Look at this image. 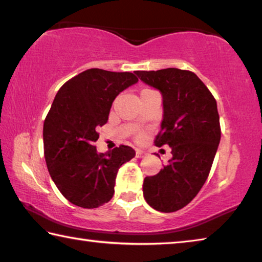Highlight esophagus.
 <instances>
[{
  "mask_svg": "<svg viewBox=\"0 0 262 262\" xmlns=\"http://www.w3.org/2000/svg\"><path fill=\"white\" fill-rule=\"evenodd\" d=\"M146 155H147V152L141 150V149H138V150H136V157H138V159H143Z\"/></svg>",
  "mask_w": 262,
  "mask_h": 262,
  "instance_id": "34e87169",
  "label": "esophagus"
}]
</instances>
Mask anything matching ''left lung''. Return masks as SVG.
I'll return each instance as SVG.
<instances>
[{
    "instance_id": "8db88e82",
    "label": "left lung",
    "mask_w": 262,
    "mask_h": 262,
    "mask_svg": "<svg viewBox=\"0 0 262 262\" xmlns=\"http://www.w3.org/2000/svg\"><path fill=\"white\" fill-rule=\"evenodd\" d=\"M135 74L162 94L163 120L155 144H167L172 154L157 175L144 178L143 197L152 209L175 212L196 197L212 167L221 142L217 102L204 82L186 70Z\"/></svg>"
}]
</instances>
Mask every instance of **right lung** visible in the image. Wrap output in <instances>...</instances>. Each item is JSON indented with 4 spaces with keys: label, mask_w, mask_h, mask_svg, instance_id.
<instances>
[{
    "label": "right lung",
    "mask_w": 262,
    "mask_h": 262,
    "mask_svg": "<svg viewBox=\"0 0 262 262\" xmlns=\"http://www.w3.org/2000/svg\"><path fill=\"white\" fill-rule=\"evenodd\" d=\"M138 81L130 72L90 69L66 81L56 94L44 121V156L52 181L72 204L95 209L108 203L119 168L135 156L128 146L102 154L93 143L114 99Z\"/></svg>",
    "instance_id": "right-lung-1"
}]
</instances>
